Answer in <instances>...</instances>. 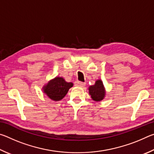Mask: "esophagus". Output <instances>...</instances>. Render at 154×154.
<instances>
[{"mask_svg": "<svg viewBox=\"0 0 154 154\" xmlns=\"http://www.w3.org/2000/svg\"><path fill=\"white\" fill-rule=\"evenodd\" d=\"M75 85H77V86H79V87H84L85 85V83L79 82V81H77V82H75Z\"/></svg>", "mask_w": 154, "mask_h": 154, "instance_id": "obj_1", "label": "esophagus"}]
</instances>
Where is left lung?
<instances>
[{
  "mask_svg": "<svg viewBox=\"0 0 154 154\" xmlns=\"http://www.w3.org/2000/svg\"><path fill=\"white\" fill-rule=\"evenodd\" d=\"M89 93L91 97L95 101H100L105 97V91L104 89L103 83L101 80L96 82L95 85L89 88Z\"/></svg>",
  "mask_w": 154,
  "mask_h": 154,
  "instance_id": "8db88e82",
  "label": "left lung"
}]
</instances>
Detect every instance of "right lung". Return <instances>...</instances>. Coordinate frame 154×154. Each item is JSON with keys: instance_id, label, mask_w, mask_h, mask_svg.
Wrapping results in <instances>:
<instances>
[{"instance_id": "obj_1", "label": "right lung", "mask_w": 154, "mask_h": 154, "mask_svg": "<svg viewBox=\"0 0 154 154\" xmlns=\"http://www.w3.org/2000/svg\"><path fill=\"white\" fill-rule=\"evenodd\" d=\"M72 85L73 84L71 82H65L63 78L56 77L43 87V90L51 100L58 101L66 96L68 91Z\"/></svg>"}]
</instances>
